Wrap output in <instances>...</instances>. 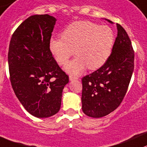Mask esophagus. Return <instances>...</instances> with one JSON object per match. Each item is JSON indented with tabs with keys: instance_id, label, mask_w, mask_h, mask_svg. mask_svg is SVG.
I'll use <instances>...</instances> for the list:
<instances>
[{
	"instance_id": "34e87169",
	"label": "esophagus",
	"mask_w": 147,
	"mask_h": 147,
	"mask_svg": "<svg viewBox=\"0 0 147 147\" xmlns=\"http://www.w3.org/2000/svg\"><path fill=\"white\" fill-rule=\"evenodd\" d=\"M77 79H78L77 76H69V80H70V81L77 80Z\"/></svg>"
}]
</instances>
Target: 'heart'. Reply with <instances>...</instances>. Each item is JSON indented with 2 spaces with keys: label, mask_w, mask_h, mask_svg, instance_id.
Segmentation results:
<instances>
[{
  "label": "heart",
  "mask_w": 147,
  "mask_h": 147,
  "mask_svg": "<svg viewBox=\"0 0 147 147\" xmlns=\"http://www.w3.org/2000/svg\"><path fill=\"white\" fill-rule=\"evenodd\" d=\"M61 36V39H50L49 49L60 65H65L74 50L77 56L64 67L72 75L80 74L87 66L90 70H97L104 65L111 55L115 40L111 28L86 21L70 24Z\"/></svg>",
  "instance_id": "b5f03b06"
}]
</instances>
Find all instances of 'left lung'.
I'll return each mask as SVG.
<instances>
[{
    "instance_id": "8db88e82",
    "label": "left lung",
    "mask_w": 147,
    "mask_h": 147,
    "mask_svg": "<svg viewBox=\"0 0 147 147\" xmlns=\"http://www.w3.org/2000/svg\"><path fill=\"white\" fill-rule=\"evenodd\" d=\"M117 29L118 35L107 62L82 78V110L92 118L105 116L121 105L134 71V51L131 40L118 24Z\"/></svg>"
}]
</instances>
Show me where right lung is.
I'll return each instance as SVG.
<instances>
[{"instance_id": "1", "label": "right lung", "mask_w": 147, "mask_h": 147, "mask_svg": "<svg viewBox=\"0 0 147 147\" xmlns=\"http://www.w3.org/2000/svg\"><path fill=\"white\" fill-rule=\"evenodd\" d=\"M56 21L48 14L29 16L13 32L8 49L15 94L26 111L40 118L59 111L63 89L69 81L49 49Z\"/></svg>"}]
</instances>
